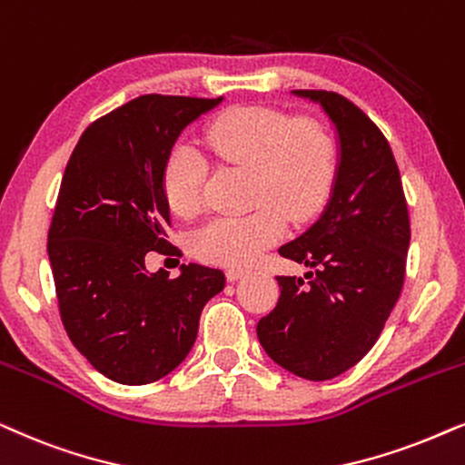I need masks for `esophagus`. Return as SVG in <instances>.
Listing matches in <instances>:
<instances>
[{"label":"esophagus","instance_id":"34e87169","mask_svg":"<svg viewBox=\"0 0 465 465\" xmlns=\"http://www.w3.org/2000/svg\"><path fill=\"white\" fill-rule=\"evenodd\" d=\"M247 273H250V269H241V267H231L226 271V277L228 282H239L241 277H245Z\"/></svg>","mask_w":465,"mask_h":465}]
</instances>
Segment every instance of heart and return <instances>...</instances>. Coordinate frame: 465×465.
<instances>
[{"label": "heart", "instance_id": "b5f03b06", "mask_svg": "<svg viewBox=\"0 0 465 465\" xmlns=\"http://www.w3.org/2000/svg\"><path fill=\"white\" fill-rule=\"evenodd\" d=\"M213 158L252 171L243 215H218L198 228L192 250L215 264H247L275 243L286 219L307 220L327 201L335 177V143L313 117H292L269 106L222 113L207 128ZM207 160L192 144H177L162 174L166 203L181 218L201 209Z\"/></svg>", "mask_w": 465, "mask_h": 465}]
</instances>
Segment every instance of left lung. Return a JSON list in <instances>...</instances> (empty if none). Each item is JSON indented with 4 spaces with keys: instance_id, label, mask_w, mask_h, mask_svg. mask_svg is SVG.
<instances>
[{
    "instance_id": "8db88e82",
    "label": "left lung",
    "mask_w": 465,
    "mask_h": 465,
    "mask_svg": "<svg viewBox=\"0 0 465 465\" xmlns=\"http://www.w3.org/2000/svg\"><path fill=\"white\" fill-rule=\"evenodd\" d=\"M291 95L327 114L335 177L318 220L280 247L312 271L277 277L280 301L256 333L277 365L321 382L357 365L382 333L403 286L410 222L400 168L376 124L340 94Z\"/></svg>"
}]
</instances>
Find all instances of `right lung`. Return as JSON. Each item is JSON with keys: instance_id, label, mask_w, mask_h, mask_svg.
Here are the masks:
<instances>
[{"instance_id": "1", "label": "right lung", "mask_w": 465, "mask_h": 465, "mask_svg": "<svg viewBox=\"0 0 465 465\" xmlns=\"http://www.w3.org/2000/svg\"><path fill=\"white\" fill-rule=\"evenodd\" d=\"M224 98L141 95L83 132L48 231L59 313L76 351L119 384H149L188 357L220 269L190 262L168 280L144 256L166 250L162 174L181 132Z\"/></svg>"}]
</instances>
